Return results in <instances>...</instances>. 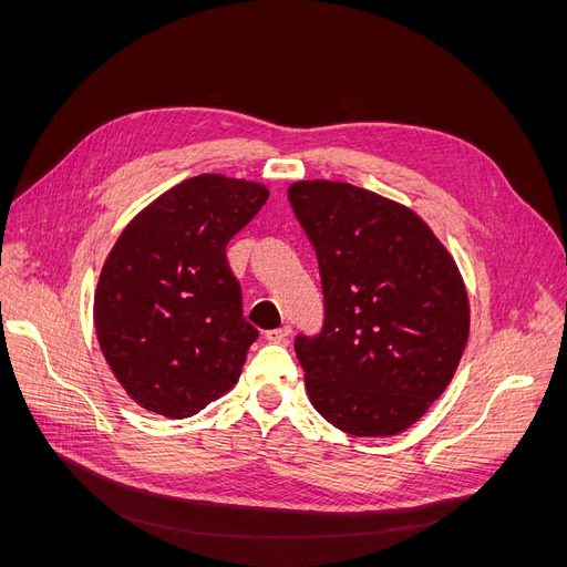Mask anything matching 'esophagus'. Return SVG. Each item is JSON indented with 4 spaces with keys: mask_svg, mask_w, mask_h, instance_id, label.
I'll list each match as a JSON object with an SVG mask.
<instances>
[{
    "mask_svg": "<svg viewBox=\"0 0 567 567\" xmlns=\"http://www.w3.org/2000/svg\"><path fill=\"white\" fill-rule=\"evenodd\" d=\"M289 336H291L289 326H282V329H274V331H266V340H268V342H280V344H285V342L289 340Z\"/></svg>",
    "mask_w": 567,
    "mask_h": 567,
    "instance_id": "34e87169",
    "label": "esophagus"
}]
</instances>
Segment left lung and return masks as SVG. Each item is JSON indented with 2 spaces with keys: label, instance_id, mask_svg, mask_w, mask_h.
I'll return each mask as SVG.
<instances>
[{
  "label": "left lung",
  "instance_id": "obj_1",
  "mask_svg": "<svg viewBox=\"0 0 567 567\" xmlns=\"http://www.w3.org/2000/svg\"><path fill=\"white\" fill-rule=\"evenodd\" d=\"M317 252L323 329L293 342L306 391L353 436H393L449 389L468 340L460 268L413 208L312 178L287 188Z\"/></svg>",
  "mask_w": 567,
  "mask_h": 567
}]
</instances>
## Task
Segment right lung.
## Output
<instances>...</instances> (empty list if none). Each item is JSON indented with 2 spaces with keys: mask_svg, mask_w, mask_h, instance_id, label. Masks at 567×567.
Returning a JSON list of instances; mask_svg holds the SVG:
<instances>
[{
  "mask_svg": "<svg viewBox=\"0 0 567 567\" xmlns=\"http://www.w3.org/2000/svg\"><path fill=\"white\" fill-rule=\"evenodd\" d=\"M268 188L199 174L165 190L118 234L94 291L105 361L142 409L188 419L241 377L257 331L225 248Z\"/></svg>",
  "mask_w": 567,
  "mask_h": 567,
  "instance_id": "right-lung-1",
  "label": "right lung"
}]
</instances>
